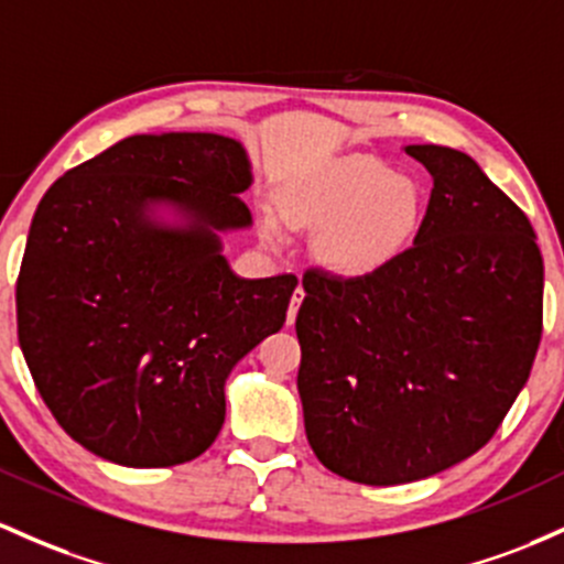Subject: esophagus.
I'll use <instances>...</instances> for the list:
<instances>
[{"label": "esophagus", "instance_id": "34e87169", "mask_svg": "<svg viewBox=\"0 0 564 564\" xmlns=\"http://www.w3.org/2000/svg\"><path fill=\"white\" fill-rule=\"evenodd\" d=\"M302 300H305V289L296 286V289H294V294H292V305H289V315H286L289 324H294V321H296V311H300Z\"/></svg>", "mask_w": 564, "mask_h": 564}]
</instances>
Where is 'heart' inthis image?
<instances>
[{
    "instance_id": "obj_1",
    "label": "heart",
    "mask_w": 564,
    "mask_h": 564,
    "mask_svg": "<svg viewBox=\"0 0 564 564\" xmlns=\"http://www.w3.org/2000/svg\"><path fill=\"white\" fill-rule=\"evenodd\" d=\"M275 208L286 225L315 230L321 268L361 278L386 270L410 249L423 219V195L382 160L345 154L289 176L275 192ZM262 232L270 246L286 240L272 216L262 221Z\"/></svg>"
}]
</instances>
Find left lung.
Instances as JSON below:
<instances>
[{"label": "left lung", "instance_id": "1", "mask_svg": "<svg viewBox=\"0 0 564 564\" xmlns=\"http://www.w3.org/2000/svg\"><path fill=\"white\" fill-rule=\"evenodd\" d=\"M433 189L412 249L386 270H311L296 391L315 457L372 487L479 453L533 369L543 259L530 219L466 152L410 144Z\"/></svg>", "mask_w": 564, "mask_h": 564}]
</instances>
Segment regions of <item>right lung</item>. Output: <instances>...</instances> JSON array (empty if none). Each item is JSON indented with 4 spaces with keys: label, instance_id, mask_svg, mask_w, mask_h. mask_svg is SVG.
<instances>
[{
    "label": "right lung",
    "instance_id": "right-lung-1",
    "mask_svg": "<svg viewBox=\"0 0 564 564\" xmlns=\"http://www.w3.org/2000/svg\"><path fill=\"white\" fill-rule=\"evenodd\" d=\"M251 163L219 133H141L66 171L36 206L18 343L74 442L128 468L203 455L232 367L286 321L296 278H240Z\"/></svg>",
    "mask_w": 564,
    "mask_h": 564
}]
</instances>
